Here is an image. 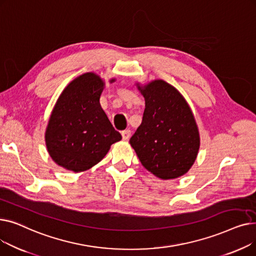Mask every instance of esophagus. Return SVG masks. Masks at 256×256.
Segmentation results:
<instances>
[{
    "label": "esophagus",
    "instance_id": "obj_1",
    "mask_svg": "<svg viewBox=\"0 0 256 256\" xmlns=\"http://www.w3.org/2000/svg\"><path fill=\"white\" fill-rule=\"evenodd\" d=\"M130 134H132V132L130 130H124L121 132V136H122L124 140H128L130 137Z\"/></svg>",
    "mask_w": 256,
    "mask_h": 256
}]
</instances>
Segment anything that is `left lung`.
Here are the masks:
<instances>
[{
  "instance_id": "obj_1",
  "label": "left lung",
  "mask_w": 256,
  "mask_h": 256,
  "mask_svg": "<svg viewBox=\"0 0 256 256\" xmlns=\"http://www.w3.org/2000/svg\"><path fill=\"white\" fill-rule=\"evenodd\" d=\"M137 87L145 98V110L130 143L154 176L178 178L190 170L200 146L191 108L180 91L163 80Z\"/></svg>"
}]
</instances>
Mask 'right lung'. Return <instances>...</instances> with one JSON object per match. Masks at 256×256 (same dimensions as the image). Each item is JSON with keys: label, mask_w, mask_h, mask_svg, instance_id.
<instances>
[{"label": "right lung", "mask_w": 256, "mask_h": 256, "mask_svg": "<svg viewBox=\"0 0 256 256\" xmlns=\"http://www.w3.org/2000/svg\"><path fill=\"white\" fill-rule=\"evenodd\" d=\"M104 86L96 74L80 76L62 91L52 111L46 130V148L54 162L67 170L90 169L121 140L100 104Z\"/></svg>", "instance_id": "obj_1"}]
</instances>
